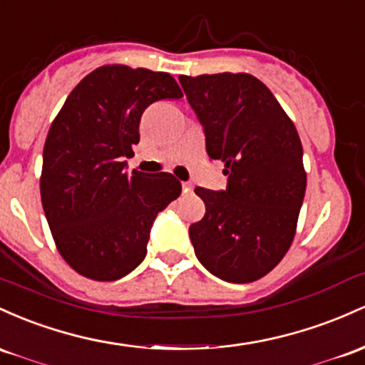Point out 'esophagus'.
<instances>
[{
    "label": "esophagus",
    "mask_w": 365,
    "mask_h": 365,
    "mask_svg": "<svg viewBox=\"0 0 365 365\" xmlns=\"http://www.w3.org/2000/svg\"><path fill=\"white\" fill-rule=\"evenodd\" d=\"M191 190H193L191 182H182V191H184V193H190Z\"/></svg>",
    "instance_id": "obj_1"
}]
</instances>
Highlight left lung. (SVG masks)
Here are the masks:
<instances>
[{
    "label": "left lung",
    "mask_w": 365,
    "mask_h": 365,
    "mask_svg": "<svg viewBox=\"0 0 365 365\" xmlns=\"http://www.w3.org/2000/svg\"><path fill=\"white\" fill-rule=\"evenodd\" d=\"M207 136L224 162L227 187H196L205 215L190 237L203 267L229 282L264 277L293 243L307 187L304 148L271 89L245 72L179 76Z\"/></svg>",
    "instance_id": "1"
}]
</instances>
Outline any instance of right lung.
<instances>
[{"label":"right lung","instance_id":"add662e5","mask_svg":"<svg viewBox=\"0 0 365 365\" xmlns=\"http://www.w3.org/2000/svg\"><path fill=\"white\" fill-rule=\"evenodd\" d=\"M179 98L170 73L103 65L72 89L51 122L41 202L56 250L81 276L115 281L134 271L146 255L155 217L181 195L169 172H124L143 112Z\"/></svg>","mask_w":365,"mask_h":365}]
</instances>
